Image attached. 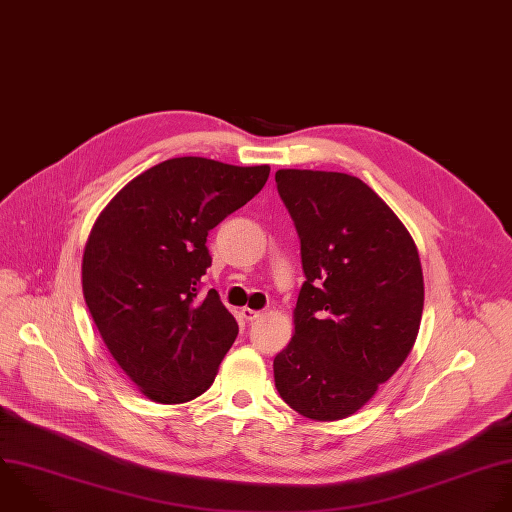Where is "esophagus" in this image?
<instances>
[{
    "mask_svg": "<svg viewBox=\"0 0 512 512\" xmlns=\"http://www.w3.org/2000/svg\"><path fill=\"white\" fill-rule=\"evenodd\" d=\"M241 315H243L245 321H255L257 317H261V311H255V309H251V307H243V309H241Z\"/></svg>",
    "mask_w": 512,
    "mask_h": 512,
    "instance_id": "obj_1",
    "label": "esophagus"
}]
</instances>
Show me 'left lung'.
Here are the masks:
<instances>
[{"label":"left lung","instance_id":"1","mask_svg":"<svg viewBox=\"0 0 512 512\" xmlns=\"http://www.w3.org/2000/svg\"><path fill=\"white\" fill-rule=\"evenodd\" d=\"M275 183L305 273L295 333L273 360L275 388L305 418L342 420L394 376L416 342L424 307L418 249L358 177L285 168Z\"/></svg>","mask_w":512,"mask_h":512}]
</instances>
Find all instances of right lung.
<instances>
[{
    "mask_svg": "<svg viewBox=\"0 0 512 512\" xmlns=\"http://www.w3.org/2000/svg\"><path fill=\"white\" fill-rule=\"evenodd\" d=\"M269 166L201 156L164 160L132 179L96 219L82 259L92 319L124 374L160 404L195 400L239 333L215 289L209 231L247 205Z\"/></svg>",
    "mask_w": 512,
    "mask_h": 512,
    "instance_id": "obj_1",
    "label": "right lung"
}]
</instances>
